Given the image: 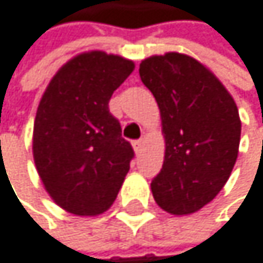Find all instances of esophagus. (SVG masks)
<instances>
[{
	"label": "esophagus",
	"mask_w": 263,
	"mask_h": 263,
	"mask_svg": "<svg viewBox=\"0 0 263 263\" xmlns=\"http://www.w3.org/2000/svg\"><path fill=\"white\" fill-rule=\"evenodd\" d=\"M142 147H144V139H139V141H135L133 142V148H135L136 153H139L142 150Z\"/></svg>",
	"instance_id": "obj_1"
}]
</instances>
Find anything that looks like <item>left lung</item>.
<instances>
[{
	"mask_svg": "<svg viewBox=\"0 0 263 263\" xmlns=\"http://www.w3.org/2000/svg\"><path fill=\"white\" fill-rule=\"evenodd\" d=\"M139 76L158 104L166 141L153 198L174 215L197 212L233 172L242 132L237 105L214 72L186 54L152 55Z\"/></svg>",
	"mask_w": 263,
	"mask_h": 263,
	"instance_id": "obj_1",
	"label": "left lung"
}]
</instances>
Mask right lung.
I'll use <instances>...</instances> for the list:
<instances>
[{
	"instance_id": "obj_1",
	"label": "right lung",
	"mask_w": 263,
	"mask_h": 263,
	"mask_svg": "<svg viewBox=\"0 0 263 263\" xmlns=\"http://www.w3.org/2000/svg\"><path fill=\"white\" fill-rule=\"evenodd\" d=\"M133 69L121 55L83 52L55 72L42 96L32 152L46 192L66 212H105L130 171L135 153L108 102Z\"/></svg>"
}]
</instances>
